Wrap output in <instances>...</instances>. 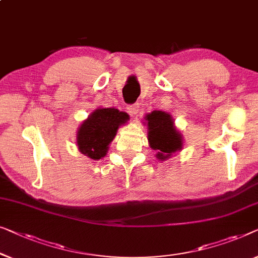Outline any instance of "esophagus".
<instances>
[{
	"label": "esophagus",
	"mask_w": 258,
	"mask_h": 258,
	"mask_svg": "<svg viewBox=\"0 0 258 258\" xmlns=\"http://www.w3.org/2000/svg\"><path fill=\"white\" fill-rule=\"evenodd\" d=\"M128 110H129V113L133 115V116H137L138 111H140V104L138 103L130 104V106H128Z\"/></svg>",
	"instance_id": "obj_1"
}]
</instances>
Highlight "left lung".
Masks as SVG:
<instances>
[{"label": "left lung", "mask_w": 258, "mask_h": 258, "mask_svg": "<svg viewBox=\"0 0 258 258\" xmlns=\"http://www.w3.org/2000/svg\"><path fill=\"white\" fill-rule=\"evenodd\" d=\"M143 123L147 124L149 145L157 152V159L166 160L181 151L184 137L174 125L173 117L169 113L154 110L145 115Z\"/></svg>", "instance_id": "1"}]
</instances>
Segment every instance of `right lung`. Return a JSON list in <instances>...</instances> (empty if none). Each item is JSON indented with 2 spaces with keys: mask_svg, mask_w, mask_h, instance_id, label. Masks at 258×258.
<instances>
[{
  "mask_svg": "<svg viewBox=\"0 0 258 258\" xmlns=\"http://www.w3.org/2000/svg\"><path fill=\"white\" fill-rule=\"evenodd\" d=\"M129 115L116 108L99 107L83 121L77 132V145L81 154L93 160L102 159L121 125Z\"/></svg>",
  "mask_w": 258,
  "mask_h": 258,
  "instance_id": "add662e5",
  "label": "right lung"
}]
</instances>
